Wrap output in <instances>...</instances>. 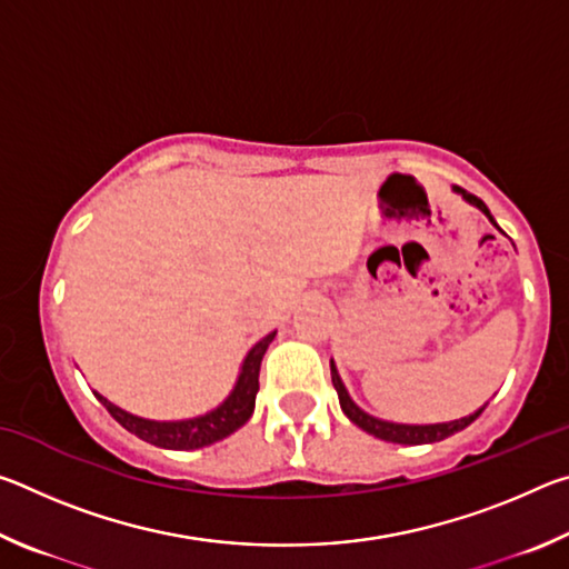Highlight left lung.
Listing matches in <instances>:
<instances>
[{"label": "left lung", "mask_w": 569, "mask_h": 569, "mask_svg": "<svg viewBox=\"0 0 569 569\" xmlns=\"http://www.w3.org/2000/svg\"><path fill=\"white\" fill-rule=\"evenodd\" d=\"M455 190L461 192V198H465L467 203L477 206L481 213H485L495 223V218H492V213H489V208L481 203L477 196H471V192L461 190L459 186H455ZM331 381H333L336 393H339V403H341L346 417H349L356 423V427L369 431V435L379 437L383 441H393V445H431V441H441V439H447L451 435H457V431H461V429H467L469 423L475 421L481 411H485V407H481L479 411L469 413V417H465V419L447 421V423H427V427H413V423H391V421H381L377 417H369V413L356 407V403L349 399V393H346V389H343V383L339 379V371H336L333 361H331Z\"/></svg>", "instance_id": "left-lung-1"}]
</instances>
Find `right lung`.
Returning <instances> with one entry per match:
<instances>
[{"label": "right lung", "mask_w": 569, "mask_h": 569, "mask_svg": "<svg viewBox=\"0 0 569 569\" xmlns=\"http://www.w3.org/2000/svg\"><path fill=\"white\" fill-rule=\"evenodd\" d=\"M273 333H268L266 339L258 341L253 349L248 351L243 369H240L238 383L230 397L220 403L218 409H213L206 417L198 419H186V421H150V419H140L134 413L122 411L120 407H114L100 393H94L104 409L112 413L114 421H120L130 435L140 437L148 445H156L162 449H200L213 445V441H220L228 435H233L236 429L243 427V423L250 419L256 407V393H258V373H261V361L263 353L268 349V343L273 341Z\"/></svg>", "instance_id": "obj_1"}]
</instances>
